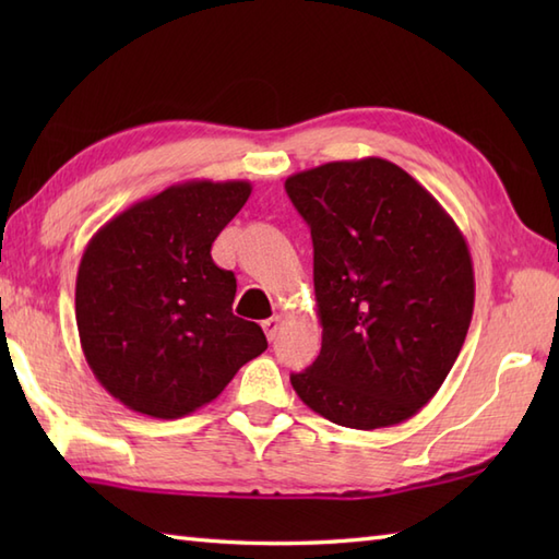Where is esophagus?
<instances>
[{
	"mask_svg": "<svg viewBox=\"0 0 559 559\" xmlns=\"http://www.w3.org/2000/svg\"><path fill=\"white\" fill-rule=\"evenodd\" d=\"M261 329H264V334H266V338L269 341H273L278 336V331L283 329V317H269V319H264V322H261Z\"/></svg>",
	"mask_w": 559,
	"mask_h": 559,
	"instance_id": "obj_1",
	"label": "esophagus"
}]
</instances>
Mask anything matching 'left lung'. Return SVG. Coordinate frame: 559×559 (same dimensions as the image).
I'll use <instances>...</instances> for the list:
<instances>
[{
	"label": "left lung",
	"mask_w": 559,
	"mask_h": 559,
	"mask_svg": "<svg viewBox=\"0 0 559 559\" xmlns=\"http://www.w3.org/2000/svg\"><path fill=\"white\" fill-rule=\"evenodd\" d=\"M310 225L322 350L290 384L326 420L377 430L413 418L466 341L476 278L454 218L384 158L295 173Z\"/></svg>",
	"instance_id": "left-lung-1"
}]
</instances>
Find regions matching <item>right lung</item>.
<instances>
[{
  "label": "right lung",
  "instance_id": "right-lung-1",
  "mask_svg": "<svg viewBox=\"0 0 559 559\" xmlns=\"http://www.w3.org/2000/svg\"><path fill=\"white\" fill-rule=\"evenodd\" d=\"M249 194L247 180L170 185L91 237L76 276L79 338L127 408L182 418L266 350L261 326L233 314L235 273L211 259Z\"/></svg>",
  "mask_w": 559,
  "mask_h": 559
}]
</instances>
